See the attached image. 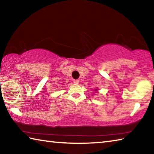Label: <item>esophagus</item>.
<instances>
[{"mask_svg":"<svg viewBox=\"0 0 154 154\" xmlns=\"http://www.w3.org/2000/svg\"><path fill=\"white\" fill-rule=\"evenodd\" d=\"M79 79H75L73 80V83H76V84H77V83H79Z\"/></svg>","mask_w":154,"mask_h":154,"instance_id":"obj_1","label":"esophagus"}]
</instances>
